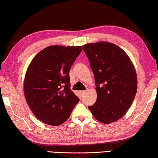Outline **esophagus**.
I'll list each match as a JSON object with an SVG mask.
<instances>
[{
  "instance_id": "obj_1",
  "label": "esophagus",
  "mask_w": 158,
  "mask_h": 158,
  "mask_svg": "<svg viewBox=\"0 0 158 158\" xmlns=\"http://www.w3.org/2000/svg\"><path fill=\"white\" fill-rule=\"evenodd\" d=\"M86 92V91H80L79 92V93H80V94H81V96H83V95H84L85 94V93Z\"/></svg>"
}]
</instances>
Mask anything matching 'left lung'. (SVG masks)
Returning <instances> with one entry per match:
<instances>
[{
	"label": "left lung",
	"mask_w": 158,
	"mask_h": 158,
	"mask_svg": "<svg viewBox=\"0 0 158 158\" xmlns=\"http://www.w3.org/2000/svg\"><path fill=\"white\" fill-rule=\"evenodd\" d=\"M95 78L97 100L88 106L95 118L110 123L125 115L137 91V77L133 64L119 47L109 42L83 46Z\"/></svg>",
	"instance_id": "left-lung-1"
}]
</instances>
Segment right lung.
<instances>
[{
	"label": "right lung",
	"mask_w": 158,
	"mask_h": 158,
	"mask_svg": "<svg viewBox=\"0 0 158 158\" xmlns=\"http://www.w3.org/2000/svg\"><path fill=\"white\" fill-rule=\"evenodd\" d=\"M81 51V46H49L38 53L28 67L23 83L25 98L44 123L60 126L79 101L70 89L69 71Z\"/></svg>",
	"instance_id": "right-lung-1"
}]
</instances>
